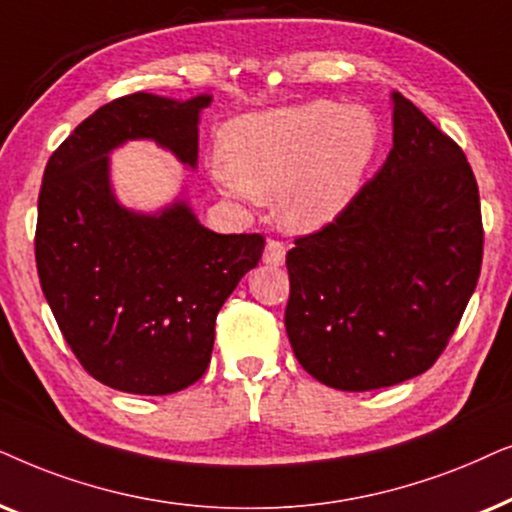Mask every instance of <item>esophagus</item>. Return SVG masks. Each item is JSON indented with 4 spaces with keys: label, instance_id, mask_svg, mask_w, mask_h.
<instances>
[{
    "label": "esophagus",
    "instance_id": "1",
    "mask_svg": "<svg viewBox=\"0 0 512 512\" xmlns=\"http://www.w3.org/2000/svg\"><path fill=\"white\" fill-rule=\"evenodd\" d=\"M264 262L271 264V267H281L285 262V245L281 241H267V248H264Z\"/></svg>",
    "mask_w": 512,
    "mask_h": 512
}]
</instances>
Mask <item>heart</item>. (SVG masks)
<instances>
[{"mask_svg":"<svg viewBox=\"0 0 512 512\" xmlns=\"http://www.w3.org/2000/svg\"><path fill=\"white\" fill-rule=\"evenodd\" d=\"M377 147L363 107L313 100L245 114L224 126L213 177L243 201L276 196V215L292 231L332 222L356 196Z\"/></svg>","mask_w":512,"mask_h":512,"instance_id":"1","label":"heart"}]
</instances>
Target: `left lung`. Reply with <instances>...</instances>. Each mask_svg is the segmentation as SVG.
Here are the masks:
<instances>
[{"label": "left lung", "instance_id": "obj_1", "mask_svg": "<svg viewBox=\"0 0 512 512\" xmlns=\"http://www.w3.org/2000/svg\"><path fill=\"white\" fill-rule=\"evenodd\" d=\"M473 168L456 142L393 93V149L349 206L295 238L285 330L311 377L372 391L426 372L482 267Z\"/></svg>", "mask_w": 512, "mask_h": 512}]
</instances>
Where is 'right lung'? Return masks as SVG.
<instances>
[{"instance_id": "add662e5", "label": "right lung", "mask_w": 512, "mask_h": 512, "mask_svg": "<svg viewBox=\"0 0 512 512\" xmlns=\"http://www.w3.org/2000/svg\"><path fill=\"white\" fill-rule=\"evenodd\" d=\"M210 100L124 95L81 121L46 163L39 283L84 370L117 391L168 395L199 381L217 313L262 257L260 234H215L187 201L145 215L112 192L109 152L128 140H154L196 168Z\"/></svg>"}]
</instances>
